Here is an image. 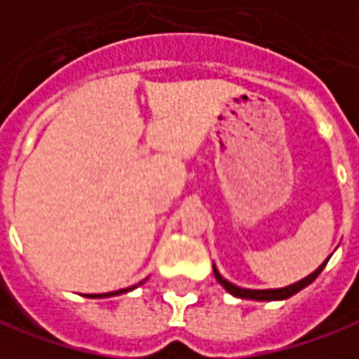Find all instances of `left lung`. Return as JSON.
<instances>
[{
    "mask_svg": "<svg viewBox=\"0 0 359 359\" xmlns=\"http://www.w3.org/2000/svg\"><path fill=\"white\" fill-rule=\"evenodd\" d=\"M328 263V259L316 269L314 273H311L309 277H304L302 281L294 283V285H289V287H283V289H265V291H251V289H241L238 285H233V283L226 281L224 277H222L218 269H216V265H214V275H216V279L220 283L222 287L226 289V291L233 294V297H240V299H251V301H283V299H289L292 294H297L299 291H302L304 287H309L311 283L320 275V271L324 269V265Z\"/></svg>",
    "mask_w": 359,
    "mask_h": 359,
    "instance_id": "8db88e82",
    "label": "left lung"
}]
</instances>
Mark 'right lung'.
<instances>
[{
	"instance_id": "obj_1",
	"label": "right lung",
	"mask_w": 359,
	"mask_h": 359,
	"mask_svg": "<svg viewBox=\"0 0 359 359\" xmlns=\"http://www.w3.org/2000/svg\"><path fill=\"white\" fill-rule=\"evenodd\" d=\"M137 287V285H135ZM133 287H129V289H123V291H119V292H126V291H131ZM118 291L116 292H106V294H90V299H96V297H114V294H119Z\"/></svg>"
}]
</instances>
